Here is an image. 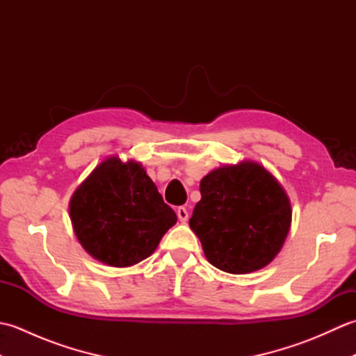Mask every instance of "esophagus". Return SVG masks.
Listing matches in <instances>:
<instances>
[{
	"mask_svg": "<svg viewBox=\"0 0 356 356\" xmlns=\"http://www.w3.org/2000/svg\"><path fill=\"white\" fill-rule=\"evenodd\" d=\"M176 213H177V217H179L180 222H186L188 220V211H186V208L179 207Z\"/></svg>",
	"mask_w": 356,
	"mask_h": 356,
	"instance_id": "1",
	"label": "esophagus"
}]
</instances>
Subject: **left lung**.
<instances>
[{
	"mask_svg": "<svg viewBox=\"0 0 356 356\" xmlns=\"http://www.w3.org/2000/svg\"><path fill=\"white\" fill-rule=\"evenodd\" d=\"M190 226L207 260L229 274H251L282 251L292 222L282 184L254 161L223 165L200 180Z\"/></svg>",
	"mask_w": 356,
	"mask_h": 356,
	"instance_id": "obj_1",
	"label": "left lung"
}]
</instances>
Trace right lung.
I'll return each mask as SVG.
<instances>
[{"mask_svg":"<svg viewBox=\"0 0 356 356\" xmlns=\"http://www.w3.org/2000/svg\"><path fill=\"white\" fill-rule=\"evenodd\" d=\"M73 231L95 260L128 268L156 251L177 216L140 162L110 156L88 174L69 203Z\"/></svg>","mask_w":356,"mask_h":356,"instance_id":"add662e5","label":"right lung"}]
</instances>
